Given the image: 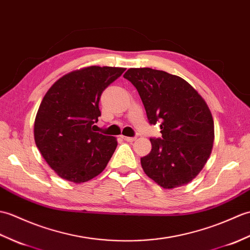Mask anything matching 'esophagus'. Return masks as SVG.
Here are the masks:
<instances>
[{"mask_svg":"<svg viewBox=\"0 0 250 250\" xmlns=\"http://www.w3.org/2000/svg\"><path fill=\"white\" fill-rule=\"evenodd\" d=\"M122 138L127 142H134L136 140V137H126V136H122Z\"/></svg>","mask_w":250,"mask_h":250,"instance_id":"obj_1","label":"esophagus"}]
</instances>
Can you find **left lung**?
<instances>
[{
    "instance_id": "1",
    "label": "left lung",
    "mask_w": 250,
    "mask_h": 250,
    "mask_svg": "<svg viewBox=\"0 0 250 250\" xmlns=\"http://www.w3.org/2000/svg\"><path fill=\"white\" fill-rule=\"evenodd\" d=\"M124 78L137 88L149 124L162 138L141 158L146 174L166 189L188 184L212 152L214 121L204 99L181 77L152 68H130Z\"/></svg>"
}]
</instances>
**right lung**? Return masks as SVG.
<instances>
[{"instance_id":"1","label":"right lung","mask_w":250,"mask_h":250,"mask_svg":"<svg viewBox=\"0 0 250 250\" xmlns=\"http://www.w3.org/2000/svg\"><path fill=\"white\" fill-rule=\"evenodd\" d=\"M125 71L90 66L63 76L49 88L37 111L35 143L64 180L84 183L102 173L115 151L114 137L94 130L102 93Z\"/></svg>"}]
</instances>
